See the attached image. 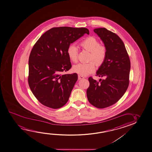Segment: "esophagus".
I'll return each mask as SVG.
<instances>
[{
	"mask_svg": "<svg viewBox=\"0 0 152 152\" xmlns=\"http://www.w3.org/2000/svg\"><path fill=\"white\" fill-rule=\"evenodd\" d=\"M78 79H82L85 78V77L82 76V75H78Z\"/></svg>",
	"mask_w": 152,
	"mask_h": 152,
	"instance_id": "1",
	"label": "esophagus"
}]
</instances>
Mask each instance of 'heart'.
Segmentation results:
<instances>
[{
    "mask_svg": "<svg viewBox=\"0 0 152 152\" xmlns=\"http://www.w3.org/2000/svg\"><path fill=\"white\" fill-rule=\"evenodd\" d=\"M79 46L83 49L89 52L90 53L89 61L87 63H79L73 66L72 70L74 73L80 75H89L94 73L96 69V62L98 65H101L106 59L107 54V49L104 44L99 43L98 40L94 37H88L79 43ZM67 54L70 61L76 63L78 60V50L74 44L68 46ZM95 61L94 62L93 61Z\"/></svg>",
    "mask_w": 152,
    "mask_h": 152,
    "instance_id": "obj_1",
    "label": "heart"
}]
</instances>
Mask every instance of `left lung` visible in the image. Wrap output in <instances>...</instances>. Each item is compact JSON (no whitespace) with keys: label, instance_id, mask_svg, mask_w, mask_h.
<instances>
[{"label":"left lung","instance_id":"1","mask_svg":"<svg viewBox=\"0 0 152 152\" xmlns=\"http://www.w3.org/2000/svg\"><path fill=\"white\" fill-rule=\"evenodd\" d=\"M94 31L107 47V54L96 73L104 79L97 82L89 77L87 96L93 106L102 109L115 104L126 93L129 85L131 64L125 45L118 35L104 28Z\"/></svg>","mask_w":152,"mask_h":152}]
</instances>
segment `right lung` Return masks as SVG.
<instances>
[{
    "mask_svg": "<svg viewBox=\"0 0 152 152\" xmlns=\"http://www.w3.org/2000/svg\"><path fill=\"white\" fill-rule=\"evenodd\" d=\"M85 33L89 34L85 28H53L34 45L29 56L28 83L34 96L44 106L58 109L68 101L78 75L62 74L72 67L67 50Z\"/></svg>",
    "mask_w": 152,
    "mask_h": 152,
    "instance_id": "obj_1",
    "label": "right lung"
}]
</instances>
